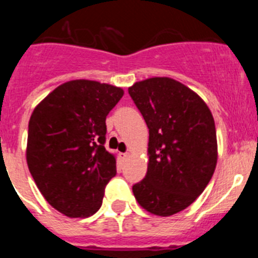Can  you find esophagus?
Wrapping results in <instances>:
<instances>
[{"label":"esophagus","mask_w":258,"mask_h":258,"mask_svg":"<svg viewBox=\"0 0 258 258\" xmlns=\"http://www.w3.org/2000/svg\"><path fill=\"white\" fill-rule=\"evenodd\" d=\"M120 157H121V160H126L127 157H129V152H124V154H120Z\"/></svg>","instance_id":"esophagus-1"}]
</instances>
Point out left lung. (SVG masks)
<instances>
[{
  "label": "left lung",
  "mask_w": 258,
  "mask_h": 258,
  "mask_svg": "<svg viewBox=\"0 0 258 258\" xmlns=\"http://www.w3.org/2000/svg\"><path fill=\"white\" fill-rule=\"evenodd\" d=\"M149 127V166L133 184L140 206L168 217L192 204L213 175L217 137L202 98L169 77H152L127 89Z\"/></svg>",
  "instance_id": "1"
}]
</instances>
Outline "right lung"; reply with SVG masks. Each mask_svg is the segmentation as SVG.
<instances>
[{
    "label": "right lung",
    "mask_w": 258,
    "mask_h": 258,
    "mask_svg": "<svg viewBox=\"0 0 258 258\" xmlns=\"http://www.w3.org/2000/svg\"><path fill=\"white\" fill-rule=\"evenodd\" d=\"M122 89L74 80L52 90L28 124L27 164L52 208L68 217H88L102 206L116 175V160L104 149L106 117Z\"/></svg>",
    "instance_id": "add662e5"
}]
</instances>
